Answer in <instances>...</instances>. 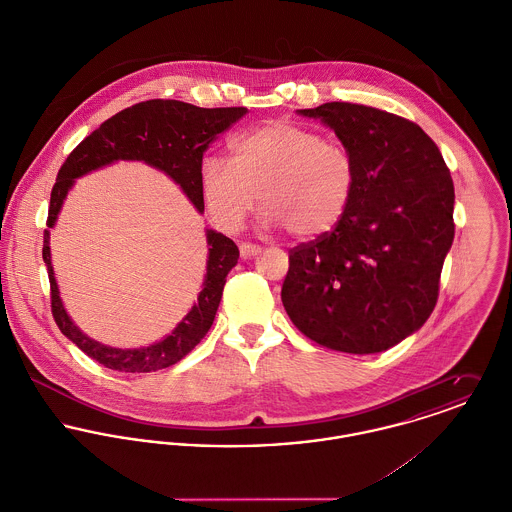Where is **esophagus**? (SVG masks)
Returning a JSON list of instances; mask_svg holds the SVG:
<instances>
[{"mask_svg": "<svg viewBox=\"0 0 512 512\" xmlns=\"http://www.w3.org/2000/svg\"><path fill=\"white\" fill-rule=\"evenodd\" d=\"M258 254H260V246L248 244V242H242V244H240V258H242V260H250V258L258 256Z\"/></svg>", "mask_w": 512, "mask_h": 512, "instance_id": "34e87169", "label": "esophagus"}]
</instances>
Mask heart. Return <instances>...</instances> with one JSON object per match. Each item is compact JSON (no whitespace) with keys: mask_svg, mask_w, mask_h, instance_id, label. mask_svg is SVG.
I'll list each match as a JSON object with an SVG mask.
<instances>
[{"mask_svg":"<svg viewBox=\"0 0 512 512\" xmlns=\"http://www.w3.org/2000/svg\"><path fill=\"white\" fill-rule=\"evenodd\" d=\"M199 187L209 215L224 230L240 228L260 195L266 205L262 228L286 226L297 240H315L345 217L357 165L343 144L288 120H272L234 140L232 161L207 155Z\"/></svg>","mask_w":512,"mask_h":512,"instance_id":"b5f03b06","label":"heart"}]
</instances>
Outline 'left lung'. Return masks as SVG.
Returning <instances> with one entry per match:
<instances>
[{"mask_svg": "<svg viewBox=\"0 0 512 512\" xmlns=\"http://www.w3.org/2000/svg\"><path fill=\"white\" fill-rule=\"evenodd\" d=\"M331 128L357 165L343 220L290 252L282 303L311 341L341 353H382L414 335L438 301L451 248L453 181L414 122L349 102L297 110Z\"/></svg>", "mask_w": 512, "mask_h": 512, "instance_id": "left-lung-1", "label": "left lung"}]
</instances>
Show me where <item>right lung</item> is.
I'll use <instances>...</instances> for the list:
<instances>
[{"mask_svg": "<svg viewBox=\"0 0 512 512\" xmlns=\"http://www.w3.org/2000/svg\"><path fill=\"white\" fill-rule=\"evenodd\" d=\"M246 112V108H199L179 100H147L118 112L84 138L63 163L51 193L47 226L55 228L76 179L116 161H142L163 171L203 215L205 203L199 187L203 153L219 134L238 122ZM205 236L209 246L207 274L197 301L187 315L169 335L149 347L118 349L90 339L78 325H74L61 299L51 262V232L45 230L43 260L51 282L53 317L61 333L90 359L118 372H153L181 361L211 329L226 276L240 256L236 244L224 234L205 228Z\"/></svg>", "mask_w": 512, "mask_h": 512, "instance_id": "right-lung-1", "label": "right lung"}]
</instances>
